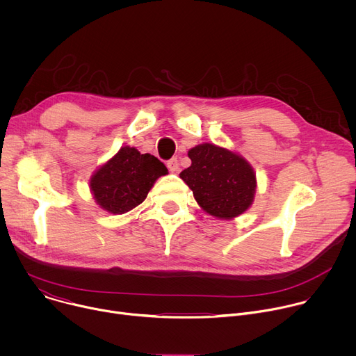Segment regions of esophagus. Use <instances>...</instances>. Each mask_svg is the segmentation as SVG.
I'll list each match as a JSON object with an SVG mask.
<instances>
[{
	"label": "esophagus",
	"instance_id": "obj_1",
	"mask_svg": "<svg viewBox=\"0 0 356 356\" xmlns=\"http://www.w3.org/2000/svg\"><path fill=\"white\" fill-rule=\"evenodd\" d=\"M168 169L172 172V173H177L179 172V161H177V158H172L170 161H168Z\"/></svg>",
	"mask_w": 356,
	"mask_h": 356
}]
</instances>
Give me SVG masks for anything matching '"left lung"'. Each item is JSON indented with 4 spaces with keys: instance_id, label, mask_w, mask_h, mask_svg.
<instances>
[{
    "instance_id": "obj_1",
    "label": "left lung",
    "mask_w": 356,
    "mask_h": 356,
    "mask_svg": "<svg viewBox=\"0 0 356 356\" xmlns=\"http://www.w3.org/2000/svg\"><path fill=\"white\" fill-rule=\"evenodd\" d=\"M187 155L191 165L180 179L202 211L218 220H234L249 210L258 181L255 170L241 154L214 143H200Z\"/></svg>"
}]
</instances>
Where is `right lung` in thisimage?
Returning a JSON list of instances; mask_svg holds the SVG:
<instances>
[{"label": "right lung", "mask_w": 356, "mask_h": 356, "mask_svg": "<svg viewBox=\"0 0 356 356\" xmlns=\"http://www.w3.org/2000/svg\"><path fill=\"white\" fill-rule=\"evenodd\" d=\"M166 166L154 155L140 154L134 146H121L88 180L97 206L110 214H125L146 198L156 180L168 175Z\"/></svg>", "instance_id": "obj_1"}]
</instances>
